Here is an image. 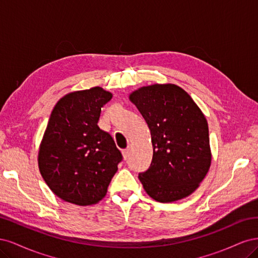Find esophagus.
<instances>
[{
    "instance_id": "1",
    "label": "esophagus",
    "mask_w": 258,
    "mask_h": 258,
    "mask_svg": "<svg viewBox=\"0 0 258 258\" xmlns=\"http://www.w3.org/2000/svg\"><path fill=\"white\" fill-rule=\"evenodd\" d=\"M122 156H123L124 160L128 159V157H129V148H126V150L122 151Z\"/></svg>"
}]
</instances>
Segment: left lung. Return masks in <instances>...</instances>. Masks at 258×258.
Segmentation results:
<instances>
[{
    "mask_svg": "<svg viewBox=\"0 0 258 258\" xmlns=\"http://www.w3.org/2000/svg\"><path fill=\"white\" fill-rule=\"evenodd\" d=\"M151 130L153 159L139 173L145 191L172 202L198 188L211 165L209 127L191 97L173 84L142 87L130 95Z\"/></svg>",
    "mask_w": 258,
    "mask_h": 258,
    "instance_id": "obj_1",
    "label": "left lung"
}]
</instances>
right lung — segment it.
Masks as SVG:
<instances>
[{
  "instance_id": "right-lung-1",
  "label": "right lung",
  "mask_w": 258,
  "mask_h": 258,
  "mask_svg": "<svg viewBox=\"0 0 258 258\" xmlns=\"http://www.w3.org/2000/svg\"><path fill=\"white\" fill-rule=\"evenodd\" d=\"M111 99V92L93 87L69 93L53 107L38 152V168L62 200L90 206L105 197L122 160L111 135L98 126L101 108Z\"/></svg>"
}]
</instances>
